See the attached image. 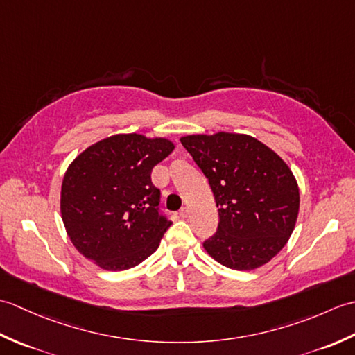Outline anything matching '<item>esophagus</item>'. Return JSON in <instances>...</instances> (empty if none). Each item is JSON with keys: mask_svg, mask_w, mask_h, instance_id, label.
Listing matches in <instances>:
<instances>
[{"mask_svg": "<svg viewBox=\"0 0 355 355\" xmlns=\"http://www.w3.org/2000/svg\"><path fill=\"white\" fill-rule=\"evenodd\" d=\"M178 215L182 216V218H187V216H189V209H187V207H183V209L180 210V212H178Z\"/></svg>", "mask_w": 355, "mask_h": 355, "instance_id": "obj_1", "label": "esophagus"}]
</instances>
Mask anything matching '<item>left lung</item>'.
Listing matches in <instances>:
<instances>
[{"mask_svg": "<svg viewBox=\"0 0 355 355\" xmlns=\"http://www.w3.org/2000/svg\"><path fill=\"white\" fill-rule=\"evenodd\" d=\"M180 141L209 180L220 212L205 250L233 270L266 266L288 243L297 221L299 186L288 164L247 134H191Z\"/></svg>", "mask_w": 355, "mask_h": 355, "instance_id": "8db88e82", "label": "left lung"}]
</instances>
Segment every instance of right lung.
Returning <instances> with one entry per match:
<instances>
[{
    "instance_id": "add662e5",
    "label": "right lung",
    "mask_w": 355,
    "mask_h": 355,
    "mask_svg": "<svg viewBox=\"0 0 355 355\" xmlns=\"http://www.w3.org/2000/svg\"><path fill=\"white\" fill-rule=\"evenodd\" d=\"M175 145L166 137L114 134L74 158L61 187V216L76 250L96 266L122 271L153 254L172 224L158 215L154 166Z\"/></svg>"
}]
</instances>
